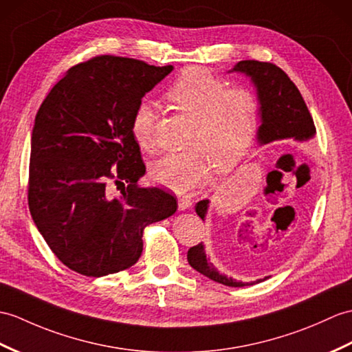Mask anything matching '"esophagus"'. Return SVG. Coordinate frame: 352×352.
Listing matches in <instances>:
<instances>
[{
	"mask_svg": "<svg viewBox=\"0 0 352 352\" xmlns=\"http://www.w3.org/2000/svg\"><path fill=\"white\" fill-rule=\"evenodd\" d=\"M192 199L189 198V196H178V208L182 211H186L192 208Z\"/></svg>",
	"mask_w": 352,
	"mask_h": 352,
	"instance_id": "esophagus-1",
	"label": "esophagus"
}]
</instances>
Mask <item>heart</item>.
Listing matches in <instances>:
<instances>
[{
	"label": "heart",
	"mask_w": 352,
	"mask_h": 352,
	"mask_svg": "<svg viewBox=\"0 0 352 352\" xmlns=\"http://www.w3.org/2000/svg\"><path fill=\"white\" fill-rule=\"evenodd\" d=\"M166 99L193 127L183 153H169L151 165L157 184L186 193L206 183L211 168L228 173L246 156L256 135L261 104L248 88H228L222 79L202 69H187L166 91ZM156 106L139 102L130 129L142 148L153 145Z\"/></svg>",
	"instance_id": "heart-1"
}]
</instances>
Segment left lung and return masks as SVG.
Returning <instances> with one entry per match:
<instances>
[{
  "label": "left lung",
  "instance_id": "obj_1",
  "mask_svg": "<svg viewBox=\"0 0 352 352\" xmlns=\"http://www.w3.org/2000/svg\"><path fill=\"white\" fill-rule=\"evenodd\" d=\"M230 73H241L250 79V82L256 89V97L261 104V126L256 132V141L259 145L287 141V139H292L296 142H307L314 139L316 130L307 106L298 88L294 85L287 73L280 67L272 63L246 60L236 63ZM208 207V199L199 201L195 207L196 214L206 220ZM187 261L196 272L217 283L226 285V287L241 288L259 283L270 277L268 276L255 282H241L228 277L210 263L206 246L202 243L189 249Z\"/></svg>",
  "mask_w": 352,
  "mask_h": 352
}]
</instances>
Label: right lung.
Segmentation results:
<instances>
[{"mask_svg": "<svg viewBox=\"0 0 352 352\" xmlns=\"http://www.w3.org/2000/svg\"><path fill=\"white\" fill-rule=\"evenodd\" d=\"M173 70L96 56L67 70L40 106L28 206L47 246L73 272L100 277L132 267L144 228L177 211L170 193L138 186L145 165L130 129L138 103ZM109 179L123 186L120 199Z\"/></svg>", "mask_w": 352, "mask_h": 352, "instance_id": "obj_1", "label": "right lung"}]
</instances>
